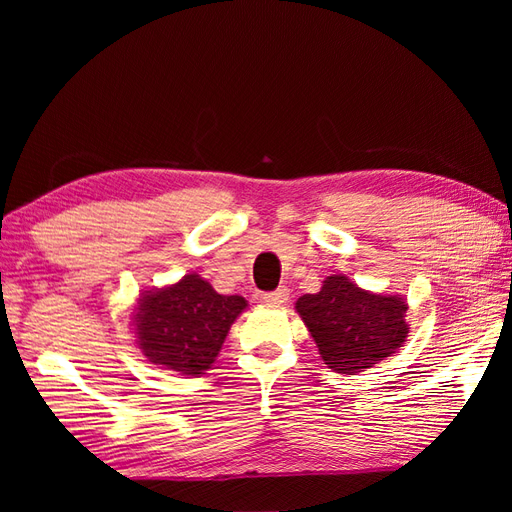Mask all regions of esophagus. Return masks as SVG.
Returning a JSON list of instances; mask_svg holds the SVG:
<instances>
[{"instance_id": "1", "label": "esophagus", "mask_w": 512, "mask_h": 512, "mask_svg": "<svg viewBox=\"0 0 512 512\" xmlns=\"http://www.w3.org/2000/svg\"><path fill=\"white\" fill-rule=\"evenodd\" d=\"M288 294H290V290H288L286 286H280V288L273 290V292H265V294H262V301H265L267 305L280 307V305H284V303L288 301Z\"/></svg>"}]
</instances>
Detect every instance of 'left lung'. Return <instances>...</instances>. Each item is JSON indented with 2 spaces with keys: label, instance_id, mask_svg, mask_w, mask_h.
Here are the masks:
<instances>
[{
  "label": "left lung",
  "instance_id": "obj_1",
  "mask_svg": "<svg viewBox=\"0 0 512 512\" xmlns=\"http://www.w3.org/2000/svg\"><path fill=\"white\" fill-rule=\"evenodd\" d=\"M297 312L314 337L324 365L354 376L401 348L410 333L401 294H376L346 275H329L316 294H303Z\"/></svg>",
  "mask_w": 512,
  "mask_h": 512
}]
</instances>
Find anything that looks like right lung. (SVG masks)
<instances>
[{
    "label": "right lung",
    "instance_id": "obj_1",
    "mask_svg": "<svg viewBox=\"0 0 512 512\" xmlns=\"http://www.w3.org/2000/svg\"><path fill=\"white\" fill-rule=\"evenodd\" d=\"M245 307L239 294H218L203 277L188 273L173 286L141 294L134 309L136 344L151 363L183 376L205 374Z\"/></svg>",
    "mask_w": 512,
    "mask_h": 512
}]
</instances>
